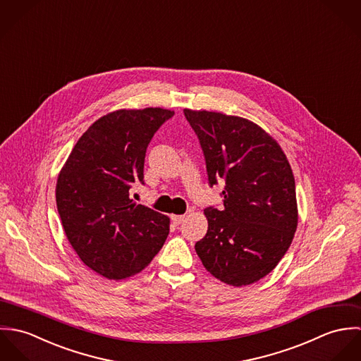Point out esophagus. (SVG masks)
I'll return each mask as SVG.
<instances>
[{"label": "esophagus", "mask_w": 361, "mask_h": 361, "mask_svg": "<svg viewBox=\"0 0 361 361\" xmlns=\"http://www.w3.org/2000/svg\"><path fill=\"white\" fill-rule=\"evenodd\" d=\"M172 222L175 224V225H180L183 221H185V215H172Z\"/></svg>", "instance_id": "1"}]
</instances>
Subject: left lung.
<instances>
[{
  "label": "left lung",
  "instance_id": "left-lung-1",
  "mask_svg": "<svg viewBox=\"0 0 361 361\" xmlns=\"http://www.w3.org/2000/svg\"><path fill=\"white\" fill-rule=\"evenodd\" d=\"M206 159L208 185L225 183L222 208L207 207L206 236L195 246L207 271L243 286L268 275L298 226L293 172L279 145L256 123L183 109Z\"/></svg>",
  "mask_w": 361,
  "mask_h": 361
}]
</instances>
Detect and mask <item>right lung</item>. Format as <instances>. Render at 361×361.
Wrapping results in <instances>:
<instances>
[{
	"mask_svg": "<svg viewBox=\"0 0 361 361\" xmlns=\"http://www.w3.org/2000/svg\"><path fill=\"white\" fill-rule=\"evenodd\" d=\"M162 108L121 109L96 121L78 140L56 182V208L79 258L108 279L140 272L161 250L168 216L136 204L155 132L172 116Z\"/></svg>",
	"mask_w": 361,
	"mask_h": 361,
	"instance_id": "right-lung-1",
	"label": "right lung"
}]
</instances>
